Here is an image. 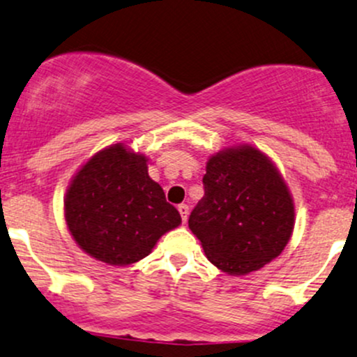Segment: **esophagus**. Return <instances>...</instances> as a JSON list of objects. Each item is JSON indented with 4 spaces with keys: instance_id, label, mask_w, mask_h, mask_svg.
I'll use <instances>...</instances> for the list:
<instances>
[{
    "instance_id": "1",
    "label": "esophagus",
    "mask_w": 357,
    "mask_h": 357,
    "mask_svg": "<svg viewBox=\"0 0 357 357\" xmlns=\"http://www.w3.org/2000/svg\"><path fill=\"white\" fill-rule=\"evenodd\" d=\"M178 211H179V213H181L183 223H186V220H188V215H190V206L185 205V203H181V205L178 206Z\"/></svg>"
}]
</instances>
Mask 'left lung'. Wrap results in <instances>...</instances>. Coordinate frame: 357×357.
<instances>
[{
  "mask_svg": "<svg viewBox=\"0 0 357 357\" xmlns=\"http://www.w3.org/2000/svg\"><path fill=\"white\" fill-rule=\"evenodd\" d=\"M205 197L190 215L191 232L211 264L227 274H249L287 248L295 206L276 166L250 146L211 155L203 176Z\"/></svg>",
  "mask_w": 357,
  "mask_h": 357,
  "instance_id": "1",
  "label": "left lung"
}]
</instances>
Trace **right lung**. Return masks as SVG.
I'll list each match as a JSON object with an SVG mask.
<instances>
[{"label":"right lung","mask_w":357,"mask_h":357,"mask_svg":"<svg viewBox=\"0 0 357 357\" xmlns=\"http://www.w3.org/2000/svg\"><path fill=\"white\" fill-rule=\"evenodd\" d=\"M76 244L109 266L144 259L160 236L181 223L179 211L147 172V158L121 144L96 152L76 172L64 199Z\"/></svg>","instance_id":"1"}]
</instances>
